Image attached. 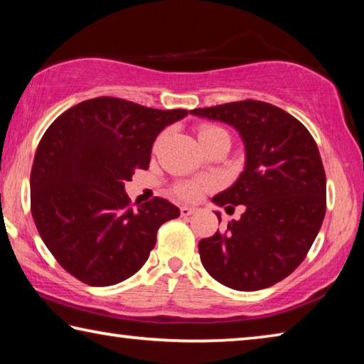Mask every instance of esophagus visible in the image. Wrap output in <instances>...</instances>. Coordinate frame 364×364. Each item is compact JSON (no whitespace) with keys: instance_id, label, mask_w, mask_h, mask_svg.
I'll list each match as a JSON object with an SVG mask.
<instances>
[{"instance_id":"34e87169","label":"esophagus","mask_w":364,"mask_h":364,"mask_svg":"<svg viewBox=\"0 0 364 364\" xmlns=\"http://www.w3.org/2000/svg\"><path fill=\"white\" fill-rule=\"evenodd\" d=\"M196 212V208H193V207H186V205H183L181 208H180V213H181V217H189V215H193Z\"/></svg>"}]
</instances>
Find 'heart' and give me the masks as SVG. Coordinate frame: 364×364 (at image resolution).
I'll use <instances>...</instances> for the list:
<instances>
[{"mask_svg": "<svg viewBox=\"0 0 364 364\" xmlns=\"http://www.w3.org/2000/svg\"><path fill=\"white\" fill-rule=\"evenodd\" d=\"M217 136H230L223 128L215 127V125H205L199 130V139L200 141H207ZM208 184L204 181H183L180 184H176L175 193L178 197H181L184 200H196L199 199L200 194L207 189Z\"/></svg>", "mask_w": 364, "mask_h": 364, "instance_id": "heart-1", "label": "heart"}]
</instances>
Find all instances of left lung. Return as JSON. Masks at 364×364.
Here are the masks:
<instances>
[{
  "instance_id": "1",
  "label": "left lung",
  "mask_w": 364,
  "mask_h": 364,
  "mask_svg": "<svg viewBox=\"0 0 364 364\" xmlns=\"http://www.w3.org/2000/svg\"><path fill=\"white\" fill-rule=\"evenodd\" d=\"M225 122L245 144V168L213 197L241 220L199 242L207 273L236 291H258L287 278L304 262L326 213V173L318 146L295 117L273 104L245 100L191 110ZM220 220V213H217Z\"/></svg>"
}]
</instances>
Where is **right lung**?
Listing matches in <instances>:
<instances>
[{
  "instance_id": "1",
  "label": "right lung",
  "mask_w": 364,
  "mask_h": 364,
  "mask_svg": "<svg viewBox=\"0 0 364 364\" xmlns=\"http://www.w3.org/2000/svg\"><path fill=\"white\" fill-rule=\"evenodd\" d=\"M186 115L101 96L49 125L30 173V208L43 242L67 273L104 287L146 263L159 228L180 217V208L162 197L133 208L125 181L149 168L157 134Z\"/></svg>"
}]
</instances>
